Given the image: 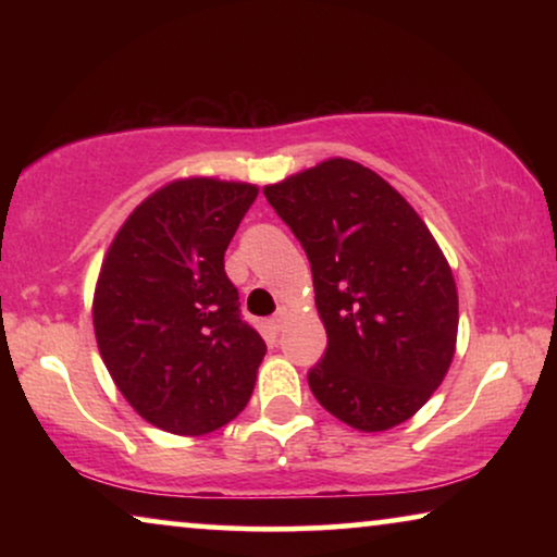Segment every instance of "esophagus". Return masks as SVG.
I'll list each match as a JSON object with an SVG mask.
<instances>
[{
    "label": "esophagus",
    "instance_id": "1",
    "mask_svg": "<svg viewBox=\"0 0 557 557\" xmlns=\"http://www.w3.org/2000/svg\"><path fill=\"white\" fill-rule=\"evenodd\" d=\"M284 319H286V311H278V314L276 317H273L271 319V326H273V330H281V326H284Z\"/></svg>",
    "mask_w": 557,
    "mask_h": 557
}]
</instances>
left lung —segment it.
Instances as JSON below:
<instances>
[{
    "label": "left lung",
    "mask_w": 557,
    "mask_h": 557,
    "mask_svg": "<svg viewBox=\"0 0 557 557\" xmlns=\"http://www.w3.org/2000/svg\"><path fill=\"white\" fill-rule=\"evenodd\" d=\"M307 250L326 330L309 370L322 408L362 433L425 406L456 352L459 294L444 250L398 189L352 159L263 187Z\"/></svg>",
    "instance_id": "1"
}]
</instances>
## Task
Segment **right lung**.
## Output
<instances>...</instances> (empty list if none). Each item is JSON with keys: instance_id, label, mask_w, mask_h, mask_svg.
Segmentation results:
<instances>
[{"instance_id": "right-lung-1", "label": "right lung", "mask_w": 557, "mask_h": 557, "mask_svg": "<svg viewBox=\"0 0 557 557\" xmlns=\"http://www.w3.org/2000/svg\"><path fill=\"white\" fill-rule=\"evenodd\" d=\"M258 197L250 182L185 177L136 205L94 292L98 352L128 406L205 436L248 406L265 342L240 319L225 250Z\"/></svg>"}]
</instances>
